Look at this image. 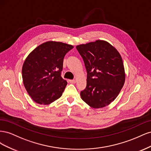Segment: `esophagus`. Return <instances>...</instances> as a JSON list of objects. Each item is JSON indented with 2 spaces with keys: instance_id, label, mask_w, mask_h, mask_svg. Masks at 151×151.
<instances>
[{
  "instance_id": "1",
  "label": "esophagus",
  "mask_w": 151,
  "mask_h": 151,
  "mask_svg": "<svg viewBox=\"0 0 151 151\" xmlns=\"http://www.w3.org/2000/svg\"><path fill=\"white\" fill-rule=\"evenodd\" d=\"M69 82H70V83L74 84V83H76V81L74 80V79H73V80H69Z\"/></svg>"
}]
</instances>
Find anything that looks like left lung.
I'll return each instance as SVG.
<instances>
[{
  "label": "left lung",
  "mask_w": 151,
  "mask_h": 151,
  "mask_svg": "<svg viewBox=\"0 0 151 151\" xmlns=\"http://www.w3.org/2000/svg\"><path fill=\"white\" fill-rule=\"evenodd\" d=\"M87 70V85L81 91L82 99L93 108H103L116 99L125 83L121 55L106 41L77 45Z\"/></svg>",
  "instance_id": "1"
}]
</instances>
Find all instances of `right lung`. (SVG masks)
<instances>
[{"instance_id":"add662e5","label":"right lung","mask_w":151,"mask_h":151,"mask_svg":"<svg viewBox=\"0 0 151 151\" xmlns=\"http://www.w3.org/2000/svg\"><path fill=\"white\" fill-rule=\"evenodd\" d=\"M74 47L62 42H45L27 57L22 68L23 84L36 103L49 104L61 97L67 84L61 77L63 61Z\"/></svg>"}]
</instances>
